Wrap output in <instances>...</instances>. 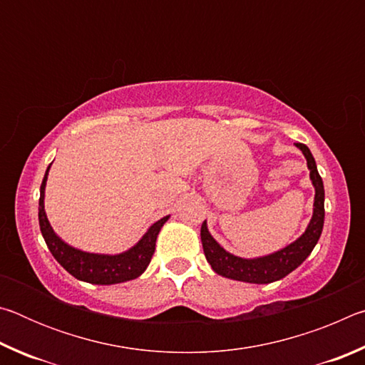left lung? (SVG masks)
Masks as SVG:
<instances>
[{
  "label": "left lung",
  "instance_id": "obj_1",
  "mask_svg": "<svg viewBox=\"0 0 365 365\" xmlns=\"http://www.w3.org/2000/svg\"><path fill=\"white\" fill-rule=\"evenodd\" d=\"M307 159V168L311 170V180L316 188V197H314V214L311 224L307 225V230L302 233V237L296 240L287 248L274 252L270 256L257 257V259H242L227 252L222 246L215 242L207 232L206 222L201 225V242L202 250L207 262L211 264L215 274L232 280L248 282V283H272L287 277L289 272H293L298 265L304 262V259L311 255L314 246L317 245L320 233L324 228V182L317 172L316 160H314L309 148L302 143H296Z\"/></svg>",
  "mask_w": 365,
  "mask_h": 365
}]
</instances>
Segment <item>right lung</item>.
<instances>
[{"label":"right lung","instance_id":"1","mask_svg":"<svg viewBox=\"0 0 365 365\" xmlns=\"http://www.w3.org/2000/svg\"><path fill=\"white\" fill-rule=\"evenodd\" d=\"M48 170L45 177H43L40 187L38 220L43 238H45L48 250L51 251L54 259H56L71 275L76 277V279L95 283V285H114V283L133 280L143 274L151 262L154 250H156L158 233L160 230V227L168 222L169 215H165V217L158 220L156 224H153L150 227V230L143 235V238H141L133 248L122 252V255H91V252L76 250L72 248V246L66 245L63 240L53 232V228L46 219L45 202H43V200H45V185L48 178Z\"/></svg>","mask_w":365,"mask_h":365}]
</instances>
